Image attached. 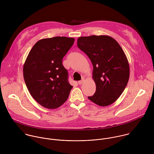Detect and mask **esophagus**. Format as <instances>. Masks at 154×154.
<instances>
[{
	"label": "esophagus",
	"mask_w": 154,
	"mask_h": 154,
	"mask_svg": "<svg viewBox=\"0 0 154 154\" xmlns=\"http://www.w3.org/2000/svg\"><path fill=\"white\" fill-rule=\"evenodd\" d=\"M84 81H85V79H84V78H82V79L80 80V81H79V85H82L83 82H84Z\"/></svg>",
	"instance_id": "obj_1"
}]
</instances>
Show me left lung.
Masks as SVG:
<instances>
[{
	"label": "left lung",
	"instance_id": "left-lung-1",
	"mask_svg": "<svg viewBox=\"0 0 154 154\" xmlns=\"http://www.w3.org/2000/svg\"><path fill=\"white\" fill-rule=\"evenodd\" d=\"M77 46L94 66L96 91L88 98L102 107L113 104L124 92L130 78L129 63L122 47L107 35L79 37Z\"/></svg>",
	"mask_w": 154,
	"mask_h": 154
}]
</instances>
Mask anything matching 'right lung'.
<instances>
[{"label": "right lung", "instance_id": "1", "mask_svg": "<svg viewBox=\"0 0 154 154\" xmlns=\"http://www.w3.org/2000/svg\"><path fill=\"white\" fill-rule=\"evenodd\" d=\"M74 38L55 36L40 39L30 50L23 65L27 88L42 107L55 109L68 99L72 86L62 59L74 42Z\"/></svg>", "mask_w": 154, "mask_h": 154}]
</instances>
